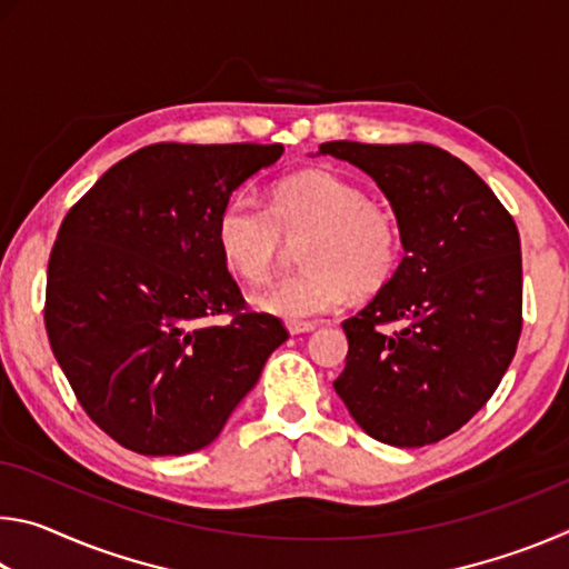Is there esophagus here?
I'll return each mask as SVG.
<instances>
[{"label":"esophagus","mask_w":569,"mask_h":569,"mask_svg":"<svg viewBox=\"0 0 569 569\" xmlns=\"http://www.w3.org/2000/svg\"><path fill=\"white\" fill-rule=\"evenodd\" d=\"M286 329L291 331L293 336H298V333H308V331H313V329H316V323H313V321H288V323H286Z\"/></svg>","instance_id":"obj_1"}]
</instances>
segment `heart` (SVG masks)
<instances>
[{
  "instance_id": "b5f03b06",
  "label": "heart",
  "mask_w": 569,
  "mask_h": 569,
  "mask_svg": "<svg viewBox=\"0 0 569 569\" xmlns=\"http://www.w3.org/2000/svg\"><path fill=\"white\" fill-rule=\"evenodd\" d=\"M218 248L230 271L263 283L281 263L286 240H301L306 268L278 278L253 296L258 311L306 321L331 313L353 293H371L389 281L399 261V228L369 203L356 182L329 170H306L281 180L271 208L250 192L228 198L216 226Z\"/></svg>"
}]
</instances>
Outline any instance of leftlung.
<instances>
[{"label":"left lung","instance_id":"8db88e82","mask_svg":"<svg viewBox=\"0 0 569 569\" xmlns=\"http://www.w3.org/2000/svg\"><path fill=\"white\" fill-rule=\"evenodd\" d=\"M391 203L401 263L341 326L346 369L333 389L366 435L423 447L455 435L502 381L522 333V253L512 216L447 150L323 142Z\"/></svg>","mask_w":569,"mask_h":569}]
</instances>
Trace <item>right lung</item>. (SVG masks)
I'll return each mask as SVG.
<instances>
[{
    "label": "right lung",
    "mask_w": 569,
    "mask_h": 569,
    "mask_svg": "<svg viewBox=\"0 0 569 569\" xmlns=\"http://www.w3.org/2000/svg\"><path fill=\"white\" fill-rule=\"evenodd\" d=\"M283 146L158 142L112 166L64 216L47 266L44 326L77 401L148 457L208 447L288 339L246 311L216 226ZM230 312L228 325L209 319Z\"/></svg>",
    "instance_id": "right-lung-1"
}]
</instances>
